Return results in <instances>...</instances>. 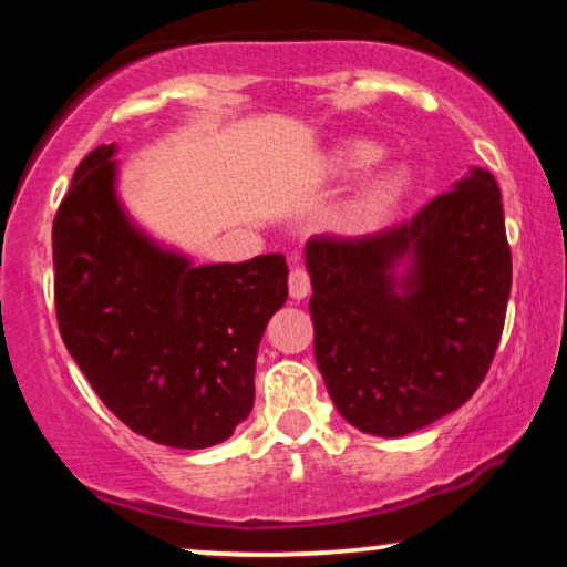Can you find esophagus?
I'll use <instances>...</instances> for the list:
<instances>
[{
  "instance_id": "1",
  "label": "esophagus",
  "mask_w": 567,
  "mask_h": 567,
  "mask_svg": "<svg viewBox=\"0 0 567 567\" xmlns=\"http://www.w3.org/2000/svg\"><path fill=\"white\" fill-rule=\"evenodd\" d=\"M288 288H290L292 301H303V298L309 296V292H311V279H309V275H306V269H301V266H296V269L290 271Z\"/></svg>"
}]
</instances>
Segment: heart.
Segmentation results:
<instances>
[{"label": "heart", "mask_w": 567, "mask_h": 567, "mask_svg": "<svg viewBox=\"0 0 567 567\" xmlns=\"http://www.w3.org/2000/svg\"><path fill=\"white\" fill-rule=\"evenodd\" d=\"M381 157V143L368 138H347L330 148L322 171L333 181L354 178V175L370 171ZM410 184H413V178L402 165H386L379 167V171H370L338 210V226L349 234L379 229L383 220L402 205V199L408 197Z\"/></svg>", "instance_id": "b5f03b06"}]
</instances>
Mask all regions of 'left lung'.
I'll list each match as a JSON object with an SVG mask.
<instances>
[{
	"mask_svg": "<svg viewBox=\"0 0 567 567\" xmlns=\"http://www.w3.org/2000/svg\"><path fill=\"white\" fill-rule=\"evenodd\" d=\"M315 357L338 413L402 437L477 392L504 330L512 252L496 178L472 167L405 224L306 243Z\"/></svg>",
	"mask_w": 567,
	"mask_h": 567,
	"instance_id": "8db88e82",
	"label": "left lung"
}]
</instances>
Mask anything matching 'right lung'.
Instances as JSON below:
<instances>
[{
  "label": "right lung",
  "mask_w": 567,
  "mask_h": 567,
  "mask_svg": "<svg viewBox=\"0 0 567 567\" xmlns=\"http://www.w3.org/2000/svg\"><path fill=\"white\" fill-rule=\"evenodd\" d=\"M116 146L80 162L53 220L55 311L69 354L122 424L167 447L218 445L250 415L266 322L288 298L279 252L192 264L116 194Z\"/></svg>",
  "instance_id": "add662e5"
}]
</instances>
